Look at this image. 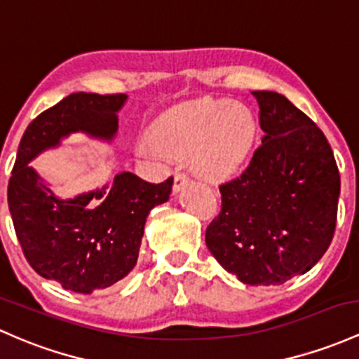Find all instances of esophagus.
<instances>
[{"mask_svg": "<svg viewBox=\"0 0 359 359\" xmlns=\"http://www.w3.org/2000/svg\"><path fill=\"white\" fill-rule=\"evenodd\" d=\"M190 183V178H188V175H184V172H176L175 175V184H172V191L175 194H180L181 190H183L187 184Z\"/></svg>", "mask_w": 359, "mask_h": 359, "instance_id": "obj_1", "label": "esophagus"}]
</instances>
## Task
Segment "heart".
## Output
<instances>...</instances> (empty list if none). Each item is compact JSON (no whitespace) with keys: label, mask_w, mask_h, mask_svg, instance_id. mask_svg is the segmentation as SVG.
I'll return each instance as SVG.
<instances>
[{"label":"heart","mask_w":359,"mask_h":359,"mask_svg":"<svg viewBox=\"0 0 359 359\" xmlns=\"http://www.w3.org/2000/svg\"><path fill=\"white\" fill-rule=\"evenodd\" d=\"M257 137L252 111L240 102L205 97L172 107L149 130V144H138L140 157L190 156L207 180H227L245 164Z\"/></svg>","instance_id":"1"}]
</instances>
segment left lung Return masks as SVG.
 Wrapping results in <instances>:
<instances>
[{
    "label": "left lung",
    "instance_id": "1",
    "mask_svg": "<svg viewBox=\"0 0 359 359\" xmlns=\"http://www.w3.org/2000/svg\"><path fill=\"white\" fill-rule=\"evenodd\" d=\"M262 145L240 178L221 184V214L205 233L215 260L250 286L308 272L332 241L341 176L322 130L283 94L252 92Z\"/></svg>",
    "mask_w": 359,
    "mask_h": 359
}]
</instances>
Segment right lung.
<instances>
[{"label": "right lung", "instance_id": "obj_1", "mask_svg": "<svg viewBox=\"0 0 359 359\" xmlns=\"http://www.w3.org/2000/svg\"><path fill=\"white\" fill-rule=\"evenodd\" d=\"M126 99L75 92L41 113L22 137L8 183L11 221L30 267L82 294L132 272L147 215L168 202L172 178L154 184L123 171L113 183L63 198L29 164L73 133L113 144Z\"/></svg>", "mask_w": 359, "mask_h": 359}]
</instances>
